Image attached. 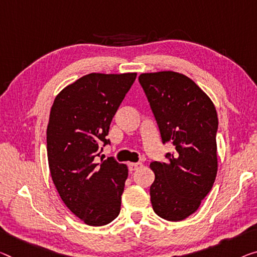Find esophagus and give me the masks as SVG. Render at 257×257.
<instances>
[{"label": "esophagus", "instance_id": "34e87169", "mask_svg": "<svg viewBox=\"0 0 257 257\" xmlns=\"http://www.w3.org/2000/svg\"><path fill=\"white\" fill-rule=\"evenodd\" d=\"M142 167V163H140V162H137V163H130L128 164V169L130 171H134V170H138L139 168Z\"/></svg>", "mask_w": 257, "mask_h": 257}]
</instances>
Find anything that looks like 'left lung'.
Listing matches in <instances>:
<instances>
[{
	"label": "left lung",
	"mask_w": 257,
	"mask_h": 257,
	"mask_svg": "<svg viewBox=\"0 0 257 257\" xmlns=\"http://www.w3.org/2000/svg\"><path fill=\"white\" fill-rule=\"evenodd\" d=\"M139 82L147 96L163 144L176 151L167 162H153L151 186L154 211L170 222L194 214L211 191L217 175L215 105L192 79L173 71L142 73Z\"/></svg>",
	"instance_id": "obj_1"
}]
</instances>
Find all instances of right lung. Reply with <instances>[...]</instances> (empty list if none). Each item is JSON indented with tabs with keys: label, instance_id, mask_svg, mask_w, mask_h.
Returning <instances> with one entry per match:
<instances>
[{
	"label": "right lung",
	"instance_id": "1",
	"mask_svg": "<svg viewBox=\"0 0 257 257\" xmlns=\"http://www.w3.org/2000/svg\"><path fill=\"white\" fill-rule=\"evenodd\" d=\"M137 73H90L62 90L47 127L50 175L63 202L82 222L102 226L119 215L128 170L101 159L116 111Z\"/></svg>",
	"mask_w": 257,
	"mask_h": 257
}]
</instances>
